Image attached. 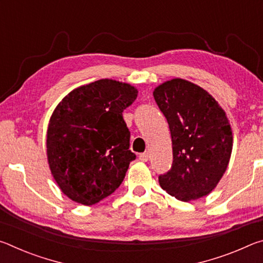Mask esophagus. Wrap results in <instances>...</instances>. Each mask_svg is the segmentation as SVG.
Here are the masks:
<instances>
[{
  "label": "esophagus",
  "instance_id": "34e87169",
  "mask_svg": "<svg viewBox=\"0 0 263 263\" xmlns=\"http://www.w3.org/2000/svg\"><path fill=\"white\" fill-rule=\"evenodd\" d=\"M139 159L141 160V161H148V159H149V152H144V153H141V154H139Z\"/></svg>",
  "mask_w": 263,
  "mask_h": 263
}]
</instances>
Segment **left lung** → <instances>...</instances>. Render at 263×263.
Segmentation results:
<instances>
[{
	"mask_svg": "<svg viewBox=\"0 0 263 263\" xmlns=\"http://www.w3.org/2000/svg\"><path fill=\"white\" fill-rule=\"evenodd\" d=\"M153 96L173 142L172 167L159 176L160 185L183 202L206 196L224 175L232 153L225 111L203 88L182 79L160 84Z\"/></svg>",
	"mask_w": 263,
	"mask_h": 263,
	"instance_id": "1",
	"label": "left lung"
}]
</instances>
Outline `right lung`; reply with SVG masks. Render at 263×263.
<instances>
[{
	"label": "right lung",
	"instance_id": "1",
	"mask_svg": "<svg viewBox=\"0 0 263 263\" xmlns=\"http://www.w3.org/2000/svg\"><path fill=\"white\" fill-rule=\"evenodd\" d=\"M137 96L130 84L103 79L74 89L53 111L48 163L61 191L74 202L92 205L122 184L136 159L123 111Z\"/></svg>",
	"mask_w": 263,
	"mask_h": 263
}]
</instances>
